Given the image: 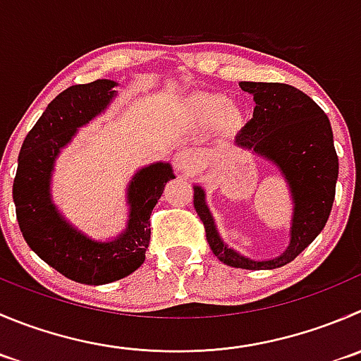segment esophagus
<instances>
[{
  "label": "esophagus",
  "instance_id": "esophagus-1",
  "mask_svg": "<svg viewBox=\"0 0 361 361\" xmlns=\"http://www.w3.org/2000/svg\"><path fill=\"white\" fill-rule=\"evenodd\" d=\"M174 167H176L180 173L183 174H192L197 167V159H195V153L190 149H183V152L176 153L174 155Z\"/></svg>",
  "mask_w": 361,
  "mask_h": 361
}]
</instances>
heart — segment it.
I'll return each mask as SVG.
<instances>
[{"label":"heart","mask_w":361,"mask_h":361,"mask_svg":"<svg viewBox=\"0 0 361 361\" xmlns=\"http://www.w3.org/2000/svg\"><path fill=\"white\" fill-rule=\"evenodd\" d=\"M185 111L197 123H209L216 118V125L226 134L240 132L247 123V109L238 102H227L220 93H197L185 100Z\"/></svg>","instance_id":"b5f03b06"}]
</instances>
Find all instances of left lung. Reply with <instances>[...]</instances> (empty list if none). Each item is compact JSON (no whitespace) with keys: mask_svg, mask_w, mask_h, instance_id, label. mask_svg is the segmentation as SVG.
Returning a JSON list of instances; mask_svg holds the SVG:
<instances>
[{"mask_svg":"<svg viewBox=\"0 0 361 361\" xmlns=\"http://www.w3.org/2000/svg\"><path fill=\"white\" fill-rule=\"evenodd\" d=\"M240 87L254 97L255 107L234 142L274 164L288 183L293 199L288 248L274 259L247 257L222 240L201 185H194V206L204 224L209 248L224 264L243 269L281 268L302 254L326 226L338 178L334 132L324 111L298 87L250 80H241Z\"/></svg>","mask_w":361,"mask_h":361,"instance_id":"left-lung-1","label":"left lung"}]
</instances>
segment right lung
<instances>
[{
  "instance_id": "1",
  "label": "right lung",
  "mask_w": 361,
  "mask_h": 361,
  "mask_svg": "<svg viewBox=\"0 0 361 361\" xmlns=\"http://www.w3.org/2000/svg\"><path fill=\"white\" fill-rule=\"evenodd\" d=\"M116 86V80L97 79L59 93L24 139L13 180L17 222L26 243L66 279L87 286L120 281L145 262L149 215L167 181L176 178L169 162L141 167L127 187V226L113 240L87 236L54 204L51 181L59 153L80 127L111 106Z\"/></svg>"
}]
</instances>
